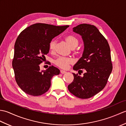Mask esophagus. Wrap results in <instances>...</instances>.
Wrapping results in <instances>:
<instances>
[{"label":"esophagus","mask_w":126,"mask_h":126,"mask_svg":"<svg viewBox=\"0 0 126 126\" xmlns=\"http://www.w3.org/2000/svg\"><path fill=\"white\" fill-rule=\"evenodd\" d=\"M66 73V71H64V70H61V73L62 74H65Z\"/></svg>","instance_id":"esophagus-1"}]
</instances>
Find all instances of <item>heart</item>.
I'll list each match as a JSON object with an SVG mask.
<instances>
[{"label":"heart","mask_w":126,"mask_h":126,"mask_svg":"<svg viewBox=\"0 0 126 126\" xmlns=\"http://www.w3.org/2000/svg\"><path fill=\"white\" fill-rule=\"evenodd\" d=\"M65 39L67 43L69 45L72 49L76 47L79 44V41L76 37L73 35H68L65 37ZM56 46L55 40L52 39L49 43V49L51 51H53L55 49ZM74 62L73 58L70 57H60L56 59L54 61V63L62 69H67L69 65L72 64Z\"/></svg>","instance_id":"1"}]
</instances>
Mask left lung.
<instances>
[{
	"instance_id": "1",
	"label": "left lung",
	"mask_w": 126,
	"mask_h": 126,
	"mask_svg": "<svg viewBox=\"0 0 126 126\" xmlns=\"http://www.w3.org/2000/svg\"><path fill=\"white\" fill-rule=\"evenodd\" d=\"M73 31L82 36L84 49L82 57L75 64L74 70L85 73L83 76L74 74L73 81L68 88L76 97L89 98L102 90L107 83L113 69L108 43L94 25L81 24Z\"/></svg>"
}]
</instances>
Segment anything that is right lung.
I'll list each match as a JSON object with an SVG mask.
<instances>
[{"label":"right lung","mask_w":126,"mask_h":126,"mask_svg":"<svg viewBox=\"0 0 126 126\" xmlns=\"http://www.w3.org/2000/svg\"><path fill=\"white\" fill-rule=\"evenodd\" d=\"M69 25L36 23L21 32L15 44L12 67L18 86L25 93L37 96L49 89L51 79L60 71L53 65L40 71L39 64L49 51V43Z\"/></svg>","instance_id":"add662e5"}]
</instances>
